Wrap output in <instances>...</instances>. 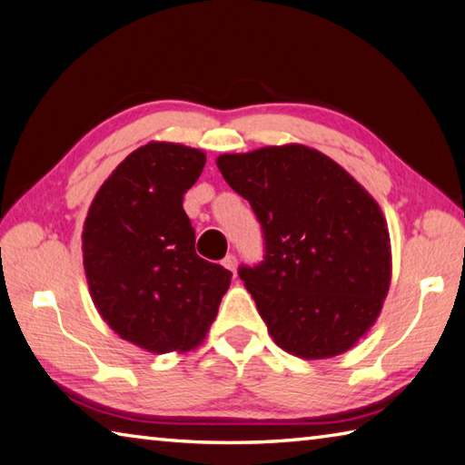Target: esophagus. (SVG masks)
<instances>
[{"instance_id": "34e87169", "label": "esophagus", "mask_w": 465, "mask_h": 465, "mask_svg": "<svg viewBox=\"0 0 465 465\" xmlns=\"http://www.w3.org/2000/svg\"><path fill=\"white\" fill-rule=\"evenodd\" d=\"M222 264H223L227 270H232V272L235 274V268H238V260H235L233 254H227V256L222 260Z\"/></svg>"}]
</instances>
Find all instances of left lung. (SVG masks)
<instances>
[{"label":"left lung","instance_id":"obj_1","mask_svg":"<svg viewBox=\"0 0 465 465\" xmlns=\"http://www.w3.org/2000/svg\"><path fill=\"white\" fill-rule=\"evenodd\" d=\"M217 168L250 201L264 233V260L238 274L274 343L307 360L353 348L376 323L392 274L374 197L302 144L222 154Z\"/></svg>","mask_w":465,"mask_h":465}]
</instances>
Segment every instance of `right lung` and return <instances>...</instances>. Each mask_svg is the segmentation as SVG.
<instances>
[{
  "mask_svg": "<svg viewBox=\"0 0 465 465\" xmlns=\"http://www.w3.org/2000/svg\"><path fill=\"white\" fill-rule=\"evenodd\" d=\"M203 166V150L140 146L101 184L83 227V264L99 315L152 353L195 350L232 282L230 270L197 256L183 209Z\"/></svg>",
  "mask_w": 465,
  "mask_h": 465,
  "instance_id": "add662e5",
  "label": "right lung"
}]
</instances>
